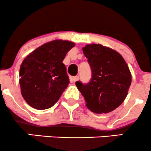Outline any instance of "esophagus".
<instances>
[{
    "label": "esophagus",
    "mask_w": 151,
    "mask_h": 151,
    "mask_svg": "<svg viewBox=\"0 0 151 151\" xmlns=\"http://www.w3.org/2000/svg\"><path fill=\"white\" fill-rule=\"evenodd\" d=\"M79 80V77L78 76H76V77H73V81H74V82H76L77 81Z\"/></svg>",
    "instance_id": "1"
}]
</instances>
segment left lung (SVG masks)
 Returning a JSON list of instances; mask_svg holds the SVG:
<instances>
[{"label": "left lung", "instance_id": "left-lung-1", "mask_svg": "<svg viewBox=\"0 0 151 151\" xmlns=\"http://www.w3.org/2000/svg\"><path fill=\"white\" fill-rule=\"evenodd\" d=\"M92 71L88 84L76 82L87 107L96 114H107L126 98L132 76L127 64L118 52L100 44L82 47Z\"/></svg>", "mask_w": 151, "mask_h": 151}]
</instances>
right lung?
I'll use <instances>...</instances> for the list:
<instances>
[{
  "instance_id": "1",
  "label": "right lung",
  "mask_w": 151,
  "mask_h": 151,
  "mask_svg": "<svg viewBox=\"0 0 151 151\" xmlns=\"http://www.w3.org/2000/svg\"><path fill=\"white\" fill-rule=\"evenodd\" d=\"M74 42L55 40L37 47L24 59L19 70L22 96L32 108L52 107L69 84L62 63Z\"/></svg>"
}]
</instances>
